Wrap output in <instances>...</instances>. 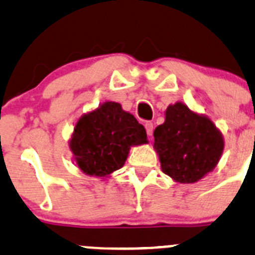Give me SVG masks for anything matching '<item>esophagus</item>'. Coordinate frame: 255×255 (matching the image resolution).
I'll list each match as a JSON object with an SVG mask.
<instances>
[{"label":"esophagus","instance_id":"1","mask_svg":"<svg viewBox=\"0 0 255 255\" xmlns=\"http://www.w3.org/2000/svg\"><path fill=\"white\" fill-rule=\"evenodd\" d=\"M144 127H145V130H147V134L152 135L153 134V129H154V128H153V123L152 122H145Z\"/></svg>","mask_w":255,"mask_h":255}]
</instances>
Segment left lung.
I'll list each match as a JSON object with an SVG mask.
<instances>
[{
	"label": "left lung",
	"instance_id": "8db88e82",
	"mask_svg": "<svg viewBox=\"0 0 255 255\" xmlns=\"http://www.w3.org/2000/svg\"><path fill=\"white\" fill-rule=\"evenodd\" d=\"M153 135L162 170L180 183H194L213 170L224 148L213 122L179 102L167 108Z\"/></svg>",
	"mask_w": 255,
	"mask_h": 255
}]
</instances>
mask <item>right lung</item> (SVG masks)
I'll return each mask as SVG.
<instances>
[{"label":"right lung","mask_w":255,"mask_h":255,"mask_svg":"<svg viewBox=\"0 0 255 255\" xmlns=\"http://www.w3.org/2000/svg\"><path fill=\"white\" fill-rule=\"evenodd\" d=\"M147 143L144 127L116 102L80 118L70 145L82 172L106 177L123 167L130 145Z\"/></svg>","instance_id":"add662e5"}]
</instances>
